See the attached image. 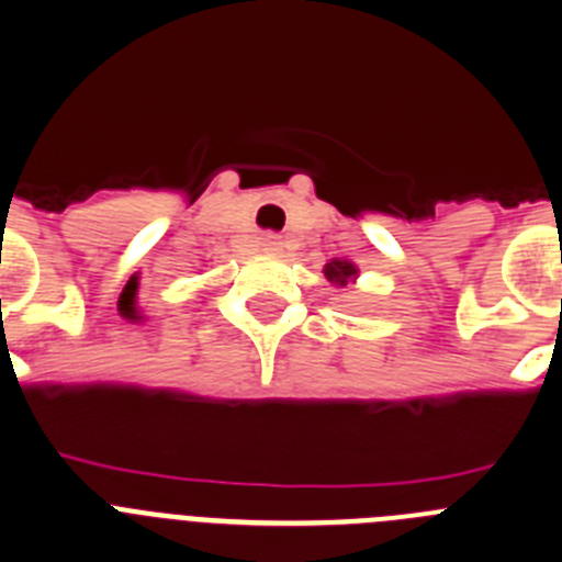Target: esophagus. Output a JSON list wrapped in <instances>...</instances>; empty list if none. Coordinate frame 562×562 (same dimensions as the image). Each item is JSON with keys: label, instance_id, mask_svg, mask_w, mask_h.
Instances as JSON below:
<instances>
[{"label": "esophagus", "instance_id": "34e87169", "mask_svg": "<svg viewBox=\"0 0 562 562\" xmlns=\"http://www.w3.org/2000/svg\"><path fill=\"white\" fill-rule=\"evenodd\" d=\"M266 246H269V251H280V237H266Z\"/></svg>", "mask_w": 562, "mask_h": 562}]
</instances>
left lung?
<instances>
[{
    "instance_id": "obj_1",
    "label": "left lung",
    "mask_w": 562,
    "mask_h": 562,
    "mask_svg": "<svg viewBox=\"0 0 562 562\" xmlns=\"http://www.w3.org/2000/svg\"><path fill=\"white\" fill-rule=\"evenodd\" d=\"M325 277L333 282V285L347 288V285H350V282H356L358 269H356V266H352L350 260H330L325 266Z\"/></svg>"
}]
</instances>
